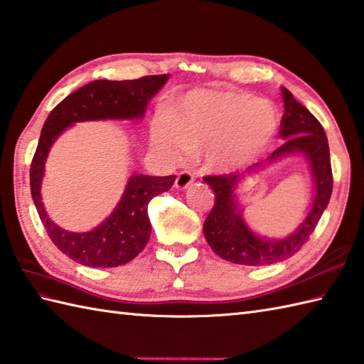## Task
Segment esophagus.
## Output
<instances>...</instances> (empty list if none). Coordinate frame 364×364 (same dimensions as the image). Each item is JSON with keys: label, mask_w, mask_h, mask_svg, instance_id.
Segmentation results:
<instances>
[{"label": "esophagus", "mask_w": 364, "mask_h": 364, "mask_svg": "<svg viewBox=\"0 0 364 364\" xmlns=\"http://www.w3.org/2000/svg\"><path fill=\"white\" fill-rule=\"evenodd\" d=\"M195 181V176L188 171H181L176 177V188L179 190H185L188 187V185Z\"/></svg>", "instance_id": "esophagus-1"}]
</instances>
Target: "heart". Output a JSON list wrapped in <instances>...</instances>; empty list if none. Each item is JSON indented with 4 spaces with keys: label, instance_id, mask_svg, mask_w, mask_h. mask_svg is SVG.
Listing matches in <instances>:
<instances>
[{
    "label": "heart",
    "instance_id": "b5f03b06",
    "mask_svg": "<svg viewBox=\"0 0 364 364\" xmlns=\"http://www.w3.org/2000/svg\"><path fill=\"white\" fill-rule=\"evenodd\" d=\"M279 129L277 107L248 92L193 91L152 121L151 139L168 159L207 147V165L231 169L265 152Z\"/></svg>",
    "mask_w": 364,
    "mask_h": 364
}]
</instances>
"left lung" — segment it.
<instances>
[{
  "label": "left lung",
  "instance_id": "left-lung-1",
  "mask_svg": "<svg viewBox=\"0 0 364 364\" xmlns=\"http://www.w3.org/2000/svg\"><path fill=\"white\" fill-rule=\"evenodd\" d=\"M283 100L284 114L281 117L279 136L286 141L264 161L255 163L250 169H257L291 154L306 155L316 182L314 203L306 220L294 234L281 240L262 239L245 225L234 195L243 176L239 173L205 176L204 182L209 183L215 193V204L204 221V235L215 253L229 262L259 267L281 262L299 253L313 234L331 198L333 174L323 127L286 87H283Z\"/></svg>",
  "mask_w": 364,
  "mask_h": 364
}]
</instances>
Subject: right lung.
Returning a JSON list of instances; mask_svg holds the SVG:
<instances>
[{
    "label": "right lung",
    "instance_id": "right-lung-1",
    "mask_svg": "<svg viewBox=\"0 0 364 364\" xmlns=\"http://www.w3.org/2000/svg\"><path fill=\"white\" fill-rule=\"evenodd\" d=\"M168 78V73H163L138 80L91 81L58 103L43 124L29 169L31 195L51 242L72 261L87 267H117L135 259L151 237L147 204L154 196L171 188L176 176H132L119 204L100 226L89 232H69L47 217L41 199L43 165L51 144L73 122L143 117L147 102Z\"/></svg>",
    "mask_w": 364,
    "mask_h": 364
}]
</instances>
